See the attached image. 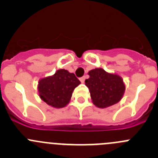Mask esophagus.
<instances>
[{"instance_id": "34e87169", "label": "esophagus", "mask_w": 158, "mask_h": 158, "mask_svg": "<svg viewBox=\"0 0 158 158\" xmlns=\"http://www.w3.org/2000/svg\"><path fill=\"white\" fill-rule=\"evenodd\" d=\"M85 76H82V77H81V78H80V81H81V82H82V83H83L84 81H85Z\"/></svg>"}]
</instances>
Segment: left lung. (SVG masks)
<instances>
[{
	"label": "left lung",
	"mask_w": 158,
	"mask_h": 158,
	"mask_svg": "<svg viewBox=\"0 0 158 158\" xmlns=\"http://www.w3.org/2000/svg\"><path fill=\"white\" fill-rule=\"evenodd\" d=\"M89 75V78L85 81V85L95 106L105 109L122 99L125 85L118 75L109 73L101 68L90 70Z\"/></svg>",
	"instance_id": "1"
}]
</instances>
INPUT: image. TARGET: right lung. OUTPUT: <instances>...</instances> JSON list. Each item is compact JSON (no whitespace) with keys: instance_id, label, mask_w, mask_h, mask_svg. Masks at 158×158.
Segmentation results:
<instances>
[{"instance_id":"obj_1","label":"right lung","mask_w":158,"mask_h":158,"mask_svg":"<svg viewBox=\"0 0 158 158\" xmlns=\"http://www.w3.org/2000/svg\"><path fill=\"white\" fill-rule=\"evenodd\" d=\"M80 83L74 73L59 69L53 76L39 81V95L49 106L57 109L63 108L69 102L73 90Z\"/></svg>"}]
</instances>
